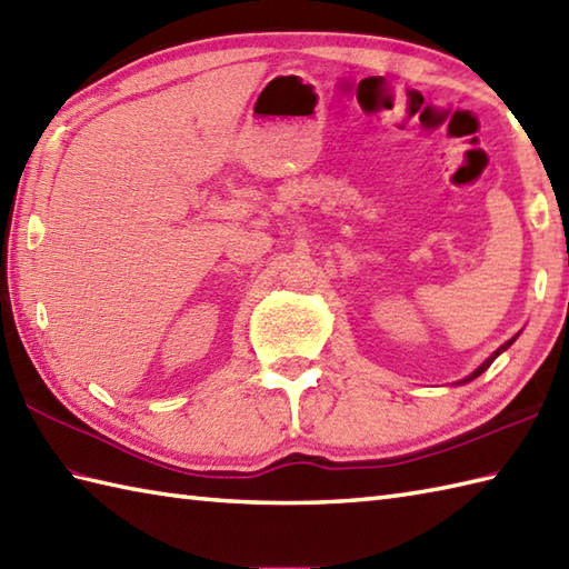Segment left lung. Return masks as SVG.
<instances>
[{"label":"left lung","mask_w":569,"mask_h":569,"mask_svg":"<svg viewBox=\"0 0 569 569\" xmlns=\"http://www.w3.org/2000/svg\"><path fill=\"white\" fill-rule=\"evenodd\" d=\"M516 337H518V335H516ZM516 337H511V340H509V342H506V345H501V347L497 349V352H493V355H491L489 359H485V361H481V365H479V367H477L475 371H471V373H469V377H465L462 381H457V383H469V381H475V379L479 377V373H485V371H487V369L491 367V361H493V359H497V357H499L501 352H506V349H509V347H511V345L516 342Z\"/></svg>","instance_id":"1"}]
</instances>
